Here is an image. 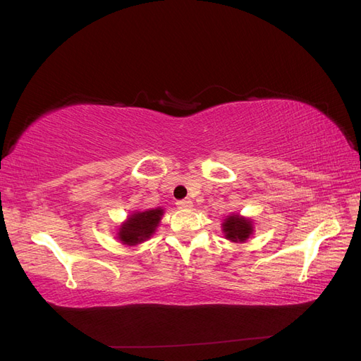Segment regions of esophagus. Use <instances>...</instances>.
Wrapping results in <instances>:
<instances>
[{
	"label": "esophagus",
	"mask_w": 361,
	"mask_h": 361,
	"mask_svg": "<svg viewBox=\"0 0 361 361\" xmlns=\"http://www.w3.org/2000/svg\"><path fill=\"white\" fill-rule=\"evenodd\" d=\"M176 204H178L179 209H182V211H187V209H191V207H192V202L190 199L179 200Z\"/></svg>",
	"instance_id": "1"
}]
</instances>
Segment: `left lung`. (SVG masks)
I'll list each match as a JSON object with an SVG mask.
<instances>
[{
    "instance_id": "1",
    "label": "left lung",
    "mask_w": 361,
    "mask_h": 361,
    "mask_svg": "<svg viewBox=\"0 0 361 361\" xmlns=\"http://www.w3.org/2000/svg\"><path fill=\"white\" fill-rule=\"evenodd\" d=\"M221 231L226 239L232 243H245L253 235L255 226L253 220L239 214H231L224 218L221 224Z\"/></svg>"
}]
</instances>
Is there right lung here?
Instances as JSON below:
<instances>
[{
    "label": "right lung",
    "instance_id": "add662e5",
    "mask_svg": "<svg viewBox=\"0 0 361 361\" xmlns=\"http://www.w3.org/2000/svg\"><path fill=\"white\" fill-rule=\"evenodd\" d=\"M164 215L162 207L146 211H134L117 228V239L123 245L134 247L147 241L157 232Z\"/></svg>",
    "mask_w": 361,
    "mask_h": 361
}]
</instances>
